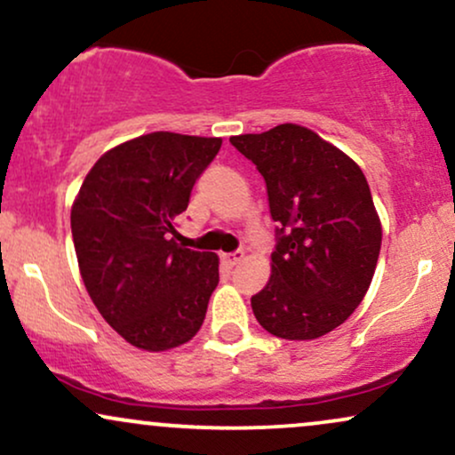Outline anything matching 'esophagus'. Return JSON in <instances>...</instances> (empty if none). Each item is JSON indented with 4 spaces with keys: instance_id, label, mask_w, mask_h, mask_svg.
Here are the masks:
<instances>
[{
    "instance_id": "obj_1",
    "label": "esophagus",
    "mask_w": 455,
    "mask_h": 455,
    "mask_svg": "<svg viewBox=\"0 0 455 455\" xmlns=\"http://www.w3.org/2000/svg\"><path fill=\"white\" fill-rule=\"evenodd\" d=\"M243 259V250H235V251H228V254H222V260L228 262V265L235 267L237 262H242Z\"/></svg>"
}]
</instances>
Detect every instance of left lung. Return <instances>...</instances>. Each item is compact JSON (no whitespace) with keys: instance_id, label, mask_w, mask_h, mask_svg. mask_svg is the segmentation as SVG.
I'll return each instance as SVG.
<instances>
[{"instance_id":"obj_1","label":"left lung","mask_w":455,"mask_h":455,"mask_svg":"<svg viewBox=\"0 0 455 455\" xmlns=\"http://www.w3.org/2000/svg\"><path fill=\"white\" fill-rule=\"evenodd\" d=\"M231 144L265 178L277 222L271 280L251 297V311L280 339L326 335L364 299L379 259L381 222L363 169L292 123Z\"/></svg>"}]
</instances>
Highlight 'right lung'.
Instances as JSON below:
<instances>
[{
	"instance_id": "add662e5",
	"label": "right lung",
	"mask_w": 455,
	"mask_h": 455,
	"mask_svg": "<svg viewBox=\"0 0 455 455\" xmlns=\"http://www.w3.org/2000/svg\"><path fill=\"white\" fill-rule=\"evenodd\" d=\"M220 146V138L156 131L108 150L80 186L71 207L80 275L131 346L165 352L204 324L218 256L175 243V218Z\"/></svg>"
}]
</instances>
